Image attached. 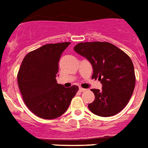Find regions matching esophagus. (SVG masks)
I'll return each instance as SVG.
<instances>
[{
	"mask_svg": "<svg viewBox=\"0 0 148 148\" xmlns=\"http://www.w3.org/2000/svg\"><path fill=\"white\" fill-rule=\"evenodd\" d=\"M79 90H80V92H84V91H86V90L84 88H82V87H80V88H79Z\"/></svg>",
	"mask_w": 148,
	"mask_h": 148,
	"instance_id": "esophagus-1",
	"label": "esophagus"
}]
</instances>
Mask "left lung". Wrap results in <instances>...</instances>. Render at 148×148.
Returning a JSON list of instances; mask_svg holds the SVG:
<instances>
[{"instance_id": "8db88e82", "label": "left lung", "mask_w": 148, "mask_h": 148, "mask_svg": "<svg viewBox=\"0 0 148 148\" xmlns=\"http://www.w3.org/2000/svg\"><path fill=\"white\" fill-rule=\"evenodd\" d=\"M74 51L85 57L93 68V79H98L101 90L92 89L95 95L88 105L93 114L109 117L119 113L128 104L135 86L132 61L126 53L107 42H80Z\"/></svg>"}]
</instances>
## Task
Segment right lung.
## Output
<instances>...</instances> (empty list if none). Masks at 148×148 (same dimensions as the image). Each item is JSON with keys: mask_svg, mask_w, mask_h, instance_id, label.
Segmentation results:
<instances>
[{"mask_svg": "<svg viewBox=\"0 0 148 148\" xmlns=\"http://www.w3.org/2000/svg\"><path fill=\"white\" fill-rule=\"evenodd\" d=\"M71 42L42 45L24 57L18 71V86L28 109L45 119L59 117L67 111L79 88L58 84L56 77L62 54Z\"/></svg>", "mask_w": 148, "mask_h": 148, "instance_id": "right-lung-1", "label": "right lung"}]
</instances>
